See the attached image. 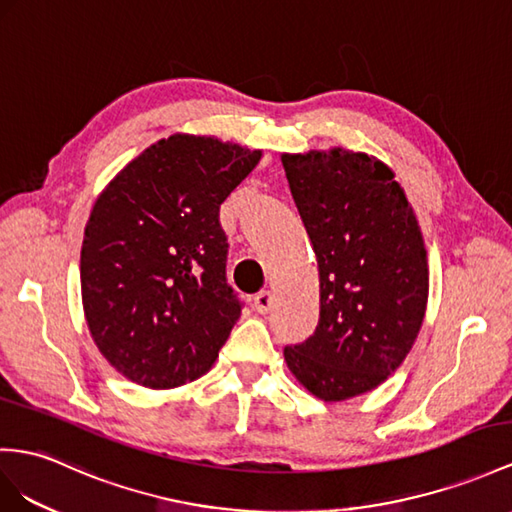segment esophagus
<instances>
[{"label": "esophagus", "instance_id": "1", "mask_svg": "<svg viewBox=\"0 0 512 512\" xmlns=\"http://www.w3.org/2000/svg\"><path fill=\"white\" fill-rule=\"evenodd\" d=\"M255 309L259 311V313H268L270 309H272V305H274V294L270 292V290H261L257 296H255Z\"/></svg>", "mask_w": 512, "mask_h": 512}]
</instances>
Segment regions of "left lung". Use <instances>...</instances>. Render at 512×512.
Listing matches in <instances>:
<instances>
[{"instance_id":"1","label":"left lung","mask_w":512,"mask_h":512,"mask_svg":"<svg viewBox=\"0 0 512 512\" xmlns=\"http://www.w3.org/2000/svg\"><path fill=\"white\" fill-rule=\"evenodd\" d=\"M281 162L320 272L316 333L283 357L316 398H357L400 368L422 329L424 235L396 173L378 157L333 147L283 153Z\"/></svg>"}]
</instances>
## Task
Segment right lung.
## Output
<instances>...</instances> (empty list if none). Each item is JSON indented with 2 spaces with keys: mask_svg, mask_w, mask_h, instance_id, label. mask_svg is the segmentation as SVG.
<instances>
[{
  "mask_svg": "<svg viewBox=\"0 0 512 512\" xmlns=\"http://www.w3.org/2000/svg\"><path fill=\"white\" fill-rule=\"evenodd\" d=\"M259 160L238 142L173 134L97 196L80 257L84 318L127 381L173 389L216 363L242 311L218 212Z\"/></svg>",
  "mask_w": 512,
  "mask_h": 512,
  "instance_id": "1",
  "label": "right lung"
}]
</instances>
